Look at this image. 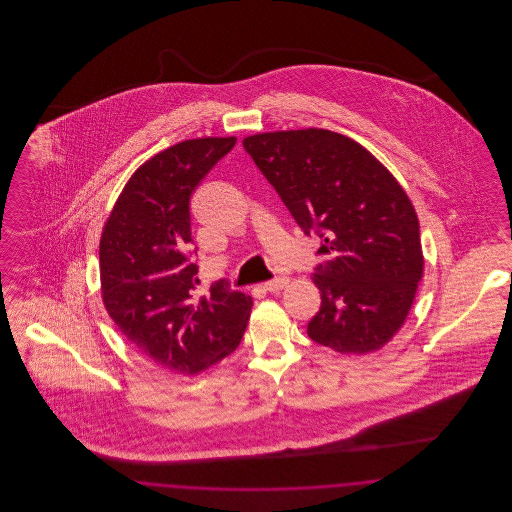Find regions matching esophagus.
I'll list each match as a JSON object with an SVG mask.
<instances>
[{
    "instance_id": "1",
    "label": "esophagus",
    "mask_w": 512,
    "mask_h": 512,
    "mask_svg": "<svg viewBox=\"0 0 512 512\" xmlns=\"http://www.w3.org/2000/svg\"><path fill=\"white\" fill-rule=\"evenodd\" d=\"M288 282H290V280H288L286 276H278V278H274V280H270V282L265 284V290L270 293L280 292L282 288L288 286Z\"/></svg>"
}]
</instances>
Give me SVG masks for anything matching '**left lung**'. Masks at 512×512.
I'll list each match as a JSON object with an SVG mask.
<instances>
[{
  "instance_id": "left-lung-1",
  "label": "left lung",
  "mask_w": 512,
  "mask_h": 512,
  "mask_svg": "<svg viewBox=\"0 0 512 512\" xmlns=\"http://www.w3.org/2000/svg\"><path fill=\"white\" fill-rule=\"evenodd\" d=\"M244 147L299 228L324 240L309 338L345 355L384 347L405 324L424 274L409 195L366 147L332 130L263 132Z\"/></svg>"
}]
</instances>
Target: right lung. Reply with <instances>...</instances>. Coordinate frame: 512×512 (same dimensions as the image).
<instances>
[{"mask_svg":"<svg viewBox=\"0 0 512 512\" xmlns=\"http://www.w3.org/2000/svg\"><path fill=\"white\" fill-rule=\"evenodd\" d=\"M236 144L195 138L128 178L99 240L103 305L124 338L161 368L192 376L236 351L253 299L222 284L197 295L190 197Z\"/></svg>","mask_w":512,"mask_h":512,"instance_id":"1","label":"right lung"}]
</instances>
